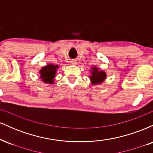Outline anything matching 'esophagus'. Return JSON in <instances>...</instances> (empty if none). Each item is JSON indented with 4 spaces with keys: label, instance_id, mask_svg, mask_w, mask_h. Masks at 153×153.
<instances>
[{
    "label": "esophagus",
    "instance_id": "obj_1",
    "mask_svg": "<svg viewBox=\"0 0 153 153\" xmlns=\"http://www.w3.org/2000/svg\"><path fill=\"white\" fill-rule=\"evenodd\" d=\"M71 64L72 65H76L78 64V62H77V60H75V59H73V60L71 61Z\"/></svg>",
    "mask_w": 153,
    "mask_h": 153
}]
</instances>
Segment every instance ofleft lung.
Segmentation results:
<instances>
[{
	"mask_svg": "<svg viewBox=\"0 0 153 153\" xmlns=\"http://www.w3.org/2000/svg\"><path fill=\"white\" fill-rule=\"evenodd\" d=\"M90 72L91 75H89V79H90L91 84L93 85H101L106 80V72L103 70L99 69V68H98V67L92 66Z\"/></svg>",
	"mask_w": 153,
	"mask_h": 153,
	"instance_id": "obj_1",
	"label": "left lung"
}]
</instances>
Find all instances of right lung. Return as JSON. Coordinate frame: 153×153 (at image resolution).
<instances>
[{"mask_svg":"<svg viewBox=\"0 0 153 153\" xmlns=\"http://www.w3.org/2000/svg\"><path fill=\"white\" fill-rule=\"evenodd\" d=\"M58 68V65H54L52 63L43 66L39 71V79L44 83L53 84Z\"/></svg>","mask_w":153,"mask_h":153,"instance_id":"add662e5","label":"right lung"}]
</instances>
